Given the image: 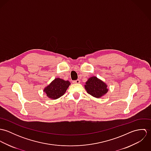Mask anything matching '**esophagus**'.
I'll list each match as a JSON object with an SVG mask.
<instances>
[{
	"mask_svg": "<svg viewBox=\"0 0 151 151\" xmlns=\"http://www.w3.org/2000/svg\"><path fill=\"white\" fill-rule=\"evenodd\" d=\"M80 80H78H78H75V81H73V83H75V84H78V83H80Z\"/></svg>",
	"mask_w": 151,
	"mask_h": 151,
	"instance_id": "1",
	"label": "esophagus"
}]
</instances>
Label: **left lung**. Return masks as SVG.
<instances>
[{
    "label": "left lung",
    "instance_id": "1",
    "mask_svg": "<svg viewBox=\"0 0 151 151\" xmlns=\"http://www.w3.org/2000/svg\"><path fill=\"white\" fill-rule=\"evenodd\" d=\"M107 86L104 82L96 77H92L86 83L85 89L91 95L99 98L108 92Z\"/></svg>",
    "mask_w": 151,
    "mask_h": 151
}]
</instances>
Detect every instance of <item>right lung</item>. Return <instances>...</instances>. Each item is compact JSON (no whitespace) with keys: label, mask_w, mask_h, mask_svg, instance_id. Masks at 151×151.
I'll return each mask as SVG.
<instances>
[{"label":"right lung","mask_w":151,"mask_h":151,"mask_svg":"<svg viewBox=\"0 0 151 151\" xmlns=\"http://www.w3.org/2000/svg\"><path fill=\"white\" fill-rule=\"evenodd\" d=\"M70 85V83L68 81H65L60 78H57L49 86L45 87L43 91L49 98L56 99L65 94Z\"/></svg>","instance_id":"right-lung-1"}]
</instances>
